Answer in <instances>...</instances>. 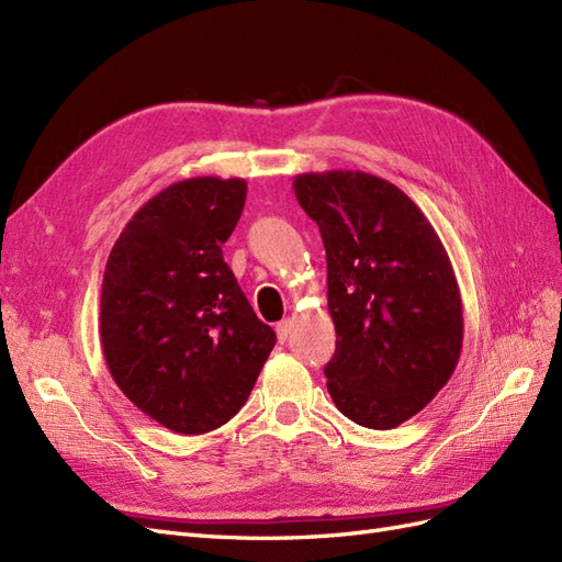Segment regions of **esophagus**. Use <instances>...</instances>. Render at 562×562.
Listing matches in <instances>:
<instances>
[{
    "label": "esophagus",
    "instance_id": "obj_1",
    "mask_svg": "<svg viewBox=\"0 0 562 562\" xmlns=\"http://www.w3.org/2000/svg\"><path fill=\"white\" fill-rule=\"evenodd\" d=\"M291 330H293V321L291 318H283V321L277 323V335H279L281 342H285V337L291 335Z\"/></svg>",
    "mask_w": 562,
    "mask_h": 562
}]
</instances>
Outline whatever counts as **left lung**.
I'll list each match as a JSON object with an SVG mask.
<instances>
[{"label":"left lung","mask_w":562,"mask_h":562,"mask_svg":"<svg viewBox=\"0 0 562 562\" xmlns=\"http://www.w3.org/2000/svg\"><path fill=\"white\" fill-rule=\"evenodd\" d=\"M293 190L328 262L337 411L394 429L448 384L462 353V295L448 252L417 203L363 171L300 173Z\"/></svg>","instance_id":"8db88e82"}]
</instances>
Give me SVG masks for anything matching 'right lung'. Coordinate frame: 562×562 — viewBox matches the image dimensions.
Segmentation results:
<instances>
[{
    "label": "right lung",
    "mask_w": 562,
    "mask_h": 562,
    "mask_svg": "<svg viewBox=\"0 0 562 562\" xmlns=\"http://www.w3.org/2000/svg\"><path fill=\"white\" fill-rule=\"evenodd\" d=\"M241 178H187L138 209L110 250L100 342L110 375L176 434L223 427L277 345L223 258L246 203Z\"/></svg>",
    "instance_id": "obj_1"
}]
</instances>
